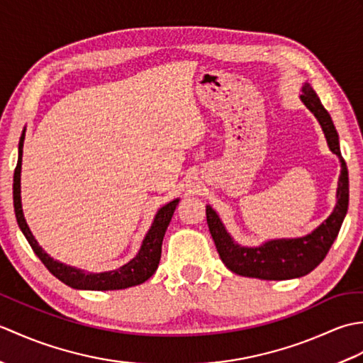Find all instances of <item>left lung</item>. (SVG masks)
I'll list each match as a JSON object with an SVG mask.
<instances>
[{"label": "left lung", "instance_id": "left-lung-1", "mask_svg": "<svg viewBox=\"0 0 363 363\" xmlns=\"http://www.w3.org/2000/svg\"><path fill=\"white\" fill-rule=\"evenodd\" d=\"M303 103L307 106L323 128L330 151L337 154L342 162V173L338 179L337 190V206L329 218L313 230L312 234L301 238H282V240H272L259 248H245L237 245L226 233L225 226L220 221L211 206L206 207V217L212 238L217 246V251L230 272L246 277H259L267 281H284L301 277L311 273L317 268L323 259L326 257L330 246L338 235L346 212H348L350 201V179L346 162L342 157L340 145H338V134L328 111L323 107L320 98L315 94L311 84H304Z\"/></svg>", "mask_w": 363, "mask_h": 363}]
</instances>
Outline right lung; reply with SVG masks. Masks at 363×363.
I'll return each mask as SVG.
<instances>
[{
	"mask_svg": "<svg viewBox=\"0 0 363 363\" xmlns=\"http://www.w3.org/2000/svg\"><path fill=\"white\" fill-rule=\"evenodd\" d=\"M23 142H25V130H23L20 145H18V164L15 167L13 173V209L15 217H17V223L21 229V233L25 234L28 243L30 248L37 254V257L42 260V264L48 268V272L56 276L59 281L67 284L68 287L81 289V290H121L133 287V285H138L145 281H148L150 277L156 272L159 267L160 254H162V240H164L165 230L169 225V220L173 217V212L177 206V199L168 203L167 206L156 213L152 225L146 234L145 240L142 243V248L138 251L137 256L128 262L126 265H123L118 269L107 273L91 274L84 273L81 269H76L72 267H67L59 264L54 259H51L40 246H38L34 235L30 234V230L26 225V220L23 217L21 211V196H20V173H21V157H23Z\"/></svg>",
	"mask_w": 363,
	"mask_h": 363,
	"instance_id": "add662e5",
	"label": "right lung"
}]
</instances>
